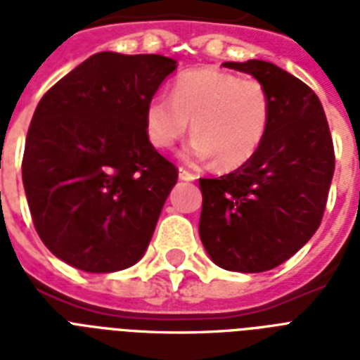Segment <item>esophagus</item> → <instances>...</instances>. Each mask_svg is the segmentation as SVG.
<instances>
[{"label":"esophagus","mask_w":360,"mask_h":360,"mask_svg":"<svg viewBox=\"0 0 360 360\" xmlns=\"http://www.w3.org/2000/svg\"><path fill=\"white\" fill-rule=\"evenodd\" d=\"M179 179H183V181H194V179H196V175L192 174V172H188V169L179 168Z\"/></svg>","instance_id":"obj_1"}]
</instances>
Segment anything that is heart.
I'll return each mask as SVG.
<instances>
[{
  "mask_svg": "<svg viewBox=\"0 0 360 360\" xmlns=\"http://www.w3.org/2000/svg\"><path fill=\"white\" fill-rule=\"evenodd\" d=\"M269 121L271 97L262 82L213 67L185 70L174 82L172 98L158 93L146 106V132L153 146L174 147L191 124L194 136L183 158L194 164L217 160L222 169L237 168L256 155Z\"/></svg>",
  "mask_w": 360,
  "mask_h": 360,
  "instance_id": "1",
  "label": "heart"
}]
</instances>
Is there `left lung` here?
<instances>
[{
    "instance_id": "obj_1",
    "label": "left lung",
    "mask_w": 360,
    "mask_h": 360,
    "mask_svg": "<svg viewBox=\"0 0 360 360\" xmlns=\"http://www.w3.org/2000/svg\"><path fill=\"white\" fill-rule=\"evenodd\" d=\"M252 75L271 97V121L256 155L231 174L200 179V239L219 267L263 273L307 245L323 219L335 147L318 95L276 65L224 63Z\"/></svg>"
}]
</instances>
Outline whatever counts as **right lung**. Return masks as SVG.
Masks as SVG:
<instances>
[{
    "label": "right lung",
    "instance_id": "obj_1",
    "mask_svg": "<svg viewBox=\"0 0 360 360\" xmlns=\"http://www.w3.org/2000/svg\"><path fill=\"white\" fill-rule=\"evenodd\" d=\"M177 61L101 52L44 93L25 138L22 181L53 256L86 273L146 254L177 168L151 146L146 106Z\"/></svg>",
    "mask_w": 360,
    "mask_h": 360
}]
</instances>
